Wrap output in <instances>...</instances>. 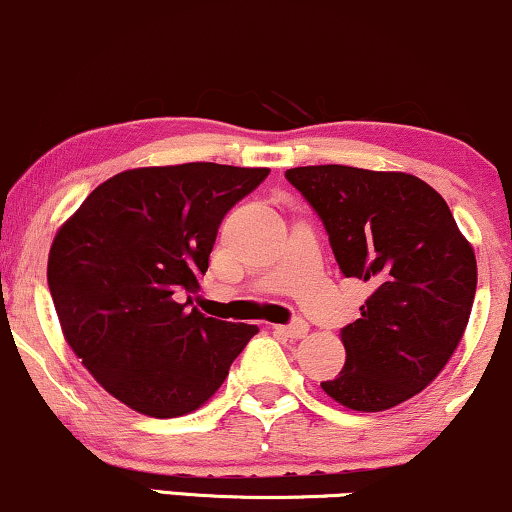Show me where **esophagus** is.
I'll use <instances>...</instances> for the list:
<instances>
[{"label":"esophagus","mask_w":512,"mask_h":512,"mask_svg":"<svg viewBox=\"0 0 512 512\" xmlns=\"http://www.w3.org/2000/svg\"><path fill=\"white\" fill-rule=\"evenodd\" d=\"M272 329H275V334H282L284 338H303L308 334V322L298 320L294 324H277V327Z\"/></svg>","instance_id":"obj_1"}]
</instances>
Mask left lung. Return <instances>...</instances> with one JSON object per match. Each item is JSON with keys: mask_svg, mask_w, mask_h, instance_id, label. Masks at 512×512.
Masks as SVG:
<instances>
[{"mask_svg": "<svg viewBox=\"0 0 512 512\" xmlns=\"http://www.w3.org/2000/svg\"><path fill=\"white\" fill-rule=\"evenodd\" d=\"M284 176L320 214L343 275L371 287L341 331V374L322 390L353 411L397 407L459 348L477 287L473 244L440 192L411 174L322 164Z\"/></svg>", "mask_w": 512, "mask_h": 512, "instance_id": "8db88e82", "label": "left lung"}]
</instances>
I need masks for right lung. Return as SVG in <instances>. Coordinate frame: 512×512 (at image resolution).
Returning a JSON list of instances; mask_svg holds the SVG:
<instances>
[{"mask_svg":"<svg viewBox=\"0 0 512 512\" xmlns=\"http://www.w3.org/2000/svg\"><path fill=\"white\" fill-rule=\"evenodd\" d=\"M268 174L214 162L129 169L58 228L46 277L63 336L129 409L152 418L199 409L258 334L256 324L204 317L190 294L223 216Z\"/></svg>","mask_w":512,"mask_h":512,"instance_id":"right-lung-1","label":"right lung"}]
</instances>
